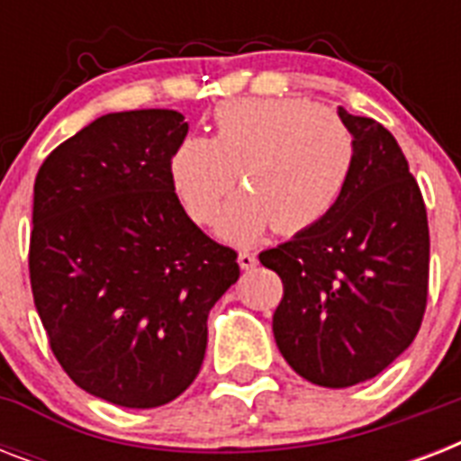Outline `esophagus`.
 <instances>
[{"label": "esophagus", "instance_id": "1", "mask_svg": "<svg viewBox=\"0 0 461 461\" xmlns=\"http://www.w3.org/2000/svg\"><path fill=\"white\" fill-rule=\"evenodd\" d=\"M256 266H258V258H256L251 251L239 253V267H241V270H253Z\"/></svg>", "mask_w": 461, "mask_h": 461}]
</instances>
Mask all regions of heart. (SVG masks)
<instances>
[{
  "label": "heart",
  "instance_id": "b5f03b06",
  "mask_svg": "<svg viewBox=\"0 0 461 461\" xmlns=\"http://www.w3.org/2000/svg\"><path fill=\"white\" fill-rule=\"evenodd\" d=\"M212 139L186 136L169 159L186 215L212 220L241 172L246 194L227 205L217 234L253 241L273 224L282 237L311 230L335 210L351 179L357 146L342 119L303 97L234 100L212 114Z\"/></svg>",
  "mask_w": 461,
  "mask_h": 461
}]
</instances>
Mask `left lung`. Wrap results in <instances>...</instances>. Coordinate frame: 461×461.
Instances as JSON below:
<instances>
[{
	"instance_id": "left-lung-1",
	"label": "left lung",
	"mask_w": 461,
	"mask_h": 461,
	"mask_svg": "<svg viewBox=\"0 0 461 461\" xmlns=\"http://www.w3.org/2000/svg\"><path fill=\"white\" fill-rule=\"evenodd\" d=\"M357 158L322 222L258 256L280 275L275 342L302 378L351 387L385 371L421 328L429 302V217L385 126L339 107Z\"/></svg>"
}]
</instances>
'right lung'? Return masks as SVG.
I'll use <instances>...</instances> for the list:
<instances>
[{"instance_id":"add662e5","label":"right lung","mask_w":461,"mask_h":461,"mask_svg":"<svg viewBox=\"0 0 461 461\" xmlns=\"http://www.w3.org/2000/svg\"><path fill=\"white\" fill-rule=\"evenodd\" d=\"M188 124L114 112L40 167L28 267L54 357L86 393L129 409L176 400L201 371L208 313L239 280L237 251L181 208L169 176Z\"/></svg>"}]
</instances>
